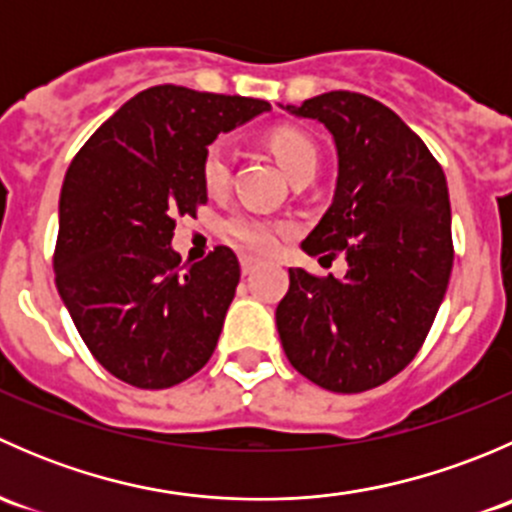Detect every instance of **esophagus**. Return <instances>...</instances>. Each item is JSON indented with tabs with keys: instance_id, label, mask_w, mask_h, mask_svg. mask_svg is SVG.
I'll return each mask as SVG.
<instances>
[{
	"instance_id": "obj_1",
	"label": "esophagus",
	"mask_w": 512,
	"mask_h": 512,
	"mask_svg": "<svg viewBox=\"0 0 512 512\" xmlns=\"http://www.w3.org/2000/svg\"><path fill=\"white\" fill-rule=\"evenodd\" d=\"M240 267H242V275H250V272H255L257 260H255V257H250V255H242L240 257Z\"/></svg>"
}]
</instances>
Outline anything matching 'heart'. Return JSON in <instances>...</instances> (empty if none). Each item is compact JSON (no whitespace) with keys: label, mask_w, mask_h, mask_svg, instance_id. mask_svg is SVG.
<instances>
[{"label":"heart","mask_w":512,"mask_h":512,"mask_svg":"<svg viewBox=\"0 0 512 512\" xmlns=\"http://www.w3.org/2000/svg\"><path fill=\"white\" fill-rule=\"evenodd\" d=\"M272 153L280 160L285 173L292 175L304 173V170H314L317 173L319 165V148L307 133L297 131V128H275L267 138ZM230 168H232V148L227 141L210 143L208 151L203 156V183L208 190H223L230 183ZM225 230L232 240L245 245L247 250L260 252V255H270L282 240L287 237V223L267 215L255 213V210H237L225 220Z\"/></svg>","instance_id":"b5f03b06"}]
</instances>
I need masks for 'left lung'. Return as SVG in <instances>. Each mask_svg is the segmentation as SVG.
<instances>
[{
    "label": "left lung",
    "mask_w": 512,
    "mask_h": 512,
    "mask_svg": "<svg viewBox=\"0 0 512 512\" xmlns=\"http://www.w3.org/2000/svg\"><path fill=\"white\" fill-rule=\"evenodd\" d=\"M332 133L337 188L302 242L344 255V280L292 267L277 304L289 364L317 386L359 394L399 374L426 339L453 267L451 203L441 165L384 103L329 91L282 106Z\"/></svg>",
    "instance_id": "left-lung-1"
}]
</instances>
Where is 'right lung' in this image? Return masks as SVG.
<instances>
[{
  "instance_id": "1",
  "label": "right lung",
  "mask_w": 512,
  "mask_h": 512,
  "mask_svg": "<svg viewBox=\"0 0 512 512\" xmlns=\"http://www.w3.org/2000/svg\"><path fill=\"white\" fill-rule=\"evenodd\" d=\"M260 98L153 86L123 103L66 170L56 289L98 364L168 389L218 347L240 282L230 247L180 262L175 215L208 203L203 156L220 133L270 111Z\"/></svg>"
}]
</instances>
